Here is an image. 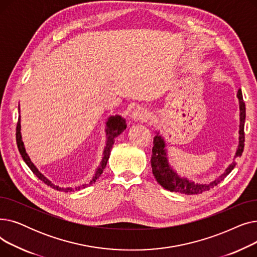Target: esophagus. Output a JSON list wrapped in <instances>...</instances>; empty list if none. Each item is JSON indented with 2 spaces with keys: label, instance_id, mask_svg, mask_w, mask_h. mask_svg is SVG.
Returning <instances> with one entry per match:
<instances>
[{
  "label": "esophagus",
  "instance_id": "obj_1",
  "mask_svg": "<svg viewBox=\"0 0 257 257\" xmlns=\"http://www.w3.org/2000/svg\"><path fill=\"white\" fill-rule=\"evenodd\" d=\"M150 113L146 108L144 107H138L136 110L132 112V117L136 120H147L149 118Z\"/></svg>",
  "mask_w": 257,
  "mask_h": 257
}]
</instances>
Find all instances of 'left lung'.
Here are the masks:
<instances>
[{
  "mask_svg": "<svg viewBox=\"0 0 257 257\" xmlns=\"http://www.w3.org/2000/svg\"><path fill=\"white\" fill-rule=\"evenodd\" d=\"M237 98L239 102V138H238V146L235 153L234 158L240 157L242 151H244L245 146V119H246V107L245 102L242 100L241 90L238 89L237 91ZM235 163L229 165V167L225 170V172L217 179H214L210 183H195L194 181L187 180L186 178H181L178 176L176 172L170 167L168 163V156L166 150V143L164 139L161 138L158 132L157 136L154 138L153 141V148H152V156H151V167L152 172L156 181L165 187L166 190L175 193H181L184 195H198L202 194L206 191H209L210 188L217 186L221 181L225 179L227 175L230 173L234 167Z\"/></svg>",
  "mask_w": 257,
  "mask_h": 257,
  "instance_id": "obj_1",
  "label": "left lung"
}]
</instances>
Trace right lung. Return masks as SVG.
Wrapping results in <instances>:
<instances>
[{
  "instance_id": "1",
  "label": "right lung",
  "mask_w": 257,
  "mask_h": 257,
  "mask_svg": "<svg viewBox=\"0 0 257 257\" xmlns=\"http://www.w3.org/2000/svg\"><path fill=\"white\" fill-rule=\"evenodd\" d=\"M127 127V124H126V120L125 118L121 117L120 115H114V116H110L109 118H108V120L106 121V136H107V141H106V147L104 149V152H103V158H102V161L101 164L99 166V168L97 169L96 171V174H94V176L92 177V179L90 180L89 183L87 184H83V185H80V186H77V187H60V186H57L55 184H53L48 178H46L44 175L40 173L36 167L32 164L31 159L29 158L28 154L26 153V150H25V147H24V143L22 141V136H21V120L19 118L18 120V125H17V144H18V148H19V151L24 159L25 163L27 164V166H28L30 168V170L33 172L34 175H36V176L38 177V179L42 180L44 183H46L48 186L54 188V190H57V191H60V192H65V193H70V192H75V191H79L81 190V188H85L86 186L92 184L96 182V180L101 176V174L103 173V170L105 169L106 165H107V161H108V158H109V155H110V152H111V149H112V145L114 143V139L116 137H118L119 134L123 132Z\"/></svg>"
}]
</instances>
